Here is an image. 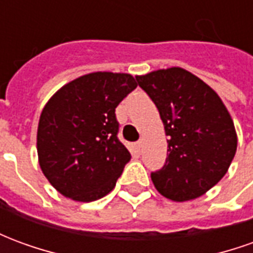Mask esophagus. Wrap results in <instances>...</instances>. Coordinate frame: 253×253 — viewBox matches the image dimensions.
<instances>
[{
    "mask_svg": "<svg viewBox=\"0 0 253 253\" xmlns=\"http://www.w3.org/2000/svg\"><path fill=\"white\" fill-rule=\"evenodd\" d=\"M137 149H138V152H141V150H142V141H138Z\"/></svg>",
    "mask_w": 253,
    "mask_h": 253,
    "instance_id": "obj_1",
    "label": "esophagus"
}]
</instances>
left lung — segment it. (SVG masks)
Instances as JSON below:
<instances>
[{"label": "left lung", "instance_id": "obj_1", "mask_svg": "<svg viewBox=\"0 0 253 253\" xmlns=\"http://www.w3.org/2000/svg\"><path fill=\"white\" fill-rule=\"evenodd\" d=\"M164 123L168 157L152 172L154 187L175 202L199 198L228 172L237 149L230 114L214 90L181 67L137 76Z\"/></svg>", "mask_w": 253, "mask_h": 253}]
</instances>
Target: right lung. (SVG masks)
<instances>
[{
  "label": "right lung",
  "instance_id": "obj_1",
  "mask_svg": "<svg viewBox=\"0 0 253 253\" xmlns=\"http://www.w3.org/2000/svg\"><path fill=\"white\" fill-rule=\"evenodd\" d=\"M137 83L126 73L96 72L63 85L42 111L38 157L63 196L93 202L110 194L131 156L118 139L115 108Z\"/></svg>",
  "mask_w": 253,
  "mask_h": 253
}]
</instances>
